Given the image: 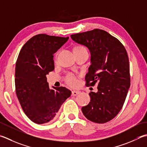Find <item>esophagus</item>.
<instances>
[{"label": "esophagus", "mask_w": 147, "mask_h": 147, "mask_svg": "<svg viewBox=\"0 0 147 147\" xmlns=\"http://www.w3.org/2000/svg\"><path fill=\"white\" fill-rule=\"evenodd\" d=\"M80 93V91H77V90H73L72 91V96H77V95H78Z\"/></svg>", "instance_id": "esophagus-1"}]
</instances>
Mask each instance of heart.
I'll use <instances>...</instances> for the list:
<instances>
[{
	"instance_id": "1",
	"label": "heart",
	"mask_w": 147,
	"mask_h": 147,
	"mask_svg": "<svg viewBox=\"0 0 147 147\" xmlns=\"http://www.w3.org/2000/svg\"><path fill=\"white\" fill-rule=\"evenodd\" d=\"M84 50H86V49L83 47H82V46H78V47H74L73 51H80ZM57 54H58V53H57L56 57L57 56ZM66 82H67L68 85L71 86V87H76L78 85V80L76 79V78L72 74H68L67 78H66Z\"/></svg>"
}]
</instances>
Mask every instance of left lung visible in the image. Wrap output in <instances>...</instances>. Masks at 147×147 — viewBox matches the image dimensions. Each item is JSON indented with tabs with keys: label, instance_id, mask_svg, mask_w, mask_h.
Masks as SVG:
<instances>
[{
	"label": "left lung",
	"instance_id": "obj_1",
	"mask_svg": "<svg viewBox=\"0 0 147 147\" xmlns=\"http://www.w3.org/2000/svg\"><path fill=\"white\" fill-rule=\"evenodd\" d=\"M71 39L87 47L90 52L91 65L86 74V85L96 83L97 92H90V102L82 108L83 115L90 121L109 122L121 110L130 87L127 53L115 37L103 30L96 28L73 34Z\"/></svg>",
	"mask_w": 147,
	"mask_h": 147
}]
</instances>
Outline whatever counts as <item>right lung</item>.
Returning <instances> with one entry per match:
<instances>
[{"mask_svg":"<svg viewBox=\"0 0 147 147\" xmlns=\"http://www.w3.org/2000/svg\"><path fill=\"white\" fill-rule=\"evenodd\" d=\"M68 39L38 34L25 43L18 55L14 80L16 96L26 115L37 124L53 120L71 95L63 87L50 89L47 78L55 69L53 54Z\"/></svg>","mask_w":147,"mask_h":147,"instance_id":"add662e5","label":"right lung"}]
</instances>
